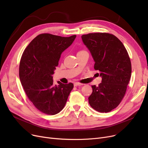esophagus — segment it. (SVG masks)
<instances>
[{"mask_svg":"<svg viewBox=\"0 0 148 148\" xmlns=\"http://www.w3.org/2000/svg\"><path fill=\"white\" fill-rule=\"evenodd\" d=\"M74 86H82L83 84L76 82V83H75L74 84Z\"/></svg>","mask_w":148,"mask_h":148,"instance_id":"34e87169","label":"esophagus"}]
</instances>
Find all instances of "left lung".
<instances>
[{"label":"left lung","mask_w":148,"mask_h":148,"mask_svg":"<svg viewBox=\"0 0 148 148\" xmlns=\"http://www.w3.org/2000/svg\"><path fill=\"white\" fill-rule=\"evenodd\" d=\"M82 39L95 62V69L100 71L102 78L98 86H92L89 103L99 112H109L121 102L131 78L128 52L119 39L110 34H89L83 35Z\"/></svg>","instance_id":"8db88e82"}]
</instances>
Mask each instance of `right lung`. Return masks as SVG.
Returning <instances> with one entry per match:
<instances>
[{
  "label": "right lung",
  "mask_w": 148,
  "mask_h": 148,
  "mask_svg": "<svg viewBox=\"0 0 148 148\" xmlns=\"http://www.w3.org/2000/svg\"><path fill=\"white\" fill-rule=\"evenodd\" d=\"M76 35L62 37L49 34L38 35L27 45L21 58L19 77L26 94L38 110L54 115L63 109L72 83L54 84L53 75L62 53L71 45Z\"/></svg>",
  "instance_id": "1"
}]
</instances>
